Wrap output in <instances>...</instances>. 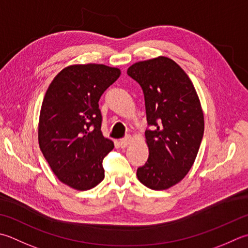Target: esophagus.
<instances>
[{"mask_svg":"<svg viewBox=\"0 0 248 248\" xmlns=\"http://www.w3.org/2000/svg\"><path fill=\"white\" fill-rule=\"evenodd\" d=\"M130 142H131V137H127V138H124V139H121L119 140V144H120V146L124 148V147H127L128 145L130 144Z\"/></svg>","mask_w":248,"mask_h":248,"instance_id":"1","label":"esophagus"}]
</instances>
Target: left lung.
<instances>
[{
	"label": "left lung",
	"mask_w": 248,
	"mask_h": 248,
	"mask_svg": "<svg viewBox=\"0 0 248 248\" xmlns=\"http://www.w3.org/2000/svg\"><path fill=\"white\" fill-rule=\"evenodd\" d=\"M128 75L142 87L149 149L146 163L138 169L139 181L154 190L176 185L187 175L200 148L204 116L190 78L167 57L140 61Z\"/></svg>",
	"instance_id": "8db88e82"
}]
</instances>
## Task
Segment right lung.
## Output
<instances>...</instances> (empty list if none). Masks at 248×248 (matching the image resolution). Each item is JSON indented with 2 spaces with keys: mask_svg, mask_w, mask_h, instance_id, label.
Here are the masks:
<instances>
[{
  "mask_svg": "<svg viewBox=\"0 0 248 248\" xmlns=\"http://www.w3.org/2000/svg\"><path fill=\"white\" fill-rule=\"evenodd\" d=\"M120 76L104 64H74L63 69L44 96L38 144L60 182L89 190L104 178L103 159L114 148L103 137L101 95Z\"/></svg>",
  "mask_w": 248,
  "mask_h": 248,
  "instance_id": "1",
  "label": "right lung"
}]
</instances>
